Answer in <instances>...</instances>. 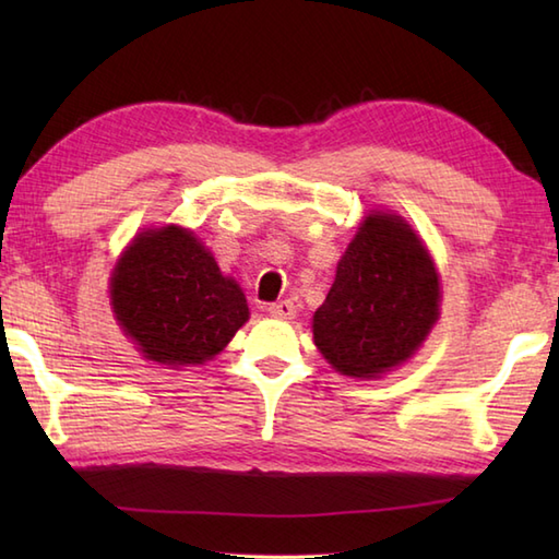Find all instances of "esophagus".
Masks as SVG:
<instances>
[{
  "mask_svg": "<svg viewBox=\"0 0 559 559\" xmlns=\"http://www.w3.org/2000/svg\"><path fill=\"white\" fill-rule=\"evenodd\" d=\"M266 312L271 317H278V319H293L295 317V305L290 300H278V302H269Z\"/></svg>",
  "mask_w": 559,
  "mask_h": 559,
  "instance_id": "esophagus-1",
  "label": "esophagus"
}]
</instances>
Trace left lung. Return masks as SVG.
Wrapping results in <instances>:
<instances>
[{
    "instance_id": "1",
    "label": "left lung",
    "mask_w": 559,
    "mask_h": 559,
    "mask_svg": "<svg viewBox=\"0 0 559 559\" xmlns=\"http://www.w3.org/2000/svg\"><path fill=\"white\" fill-rule=\"evenodd\" d=\"M439 310L430 254L399 216L374 213L341 257L314 312V343L348 377H379L408 360Z\"/></svg>"
}]
</instances>
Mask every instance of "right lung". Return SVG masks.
Masks as SVG:
<instances>
[{
	"instance_id": "add662e5",
	"label": "right lung",
	"mask_w": 559,
	"mask_h": 559,
	"mask_svg": "<svg viewBox=\"0 0 559 559\" xmlns=\"http://www.w3.org/2000/svg\"><path fill=\"white\" fill-rule=\"evenodd\" d=\"M110 295L144 358L168 365L211 360L249 317L240 286L177 225L136 237L117 261Z\"/></svg>"
}]
</instances>
